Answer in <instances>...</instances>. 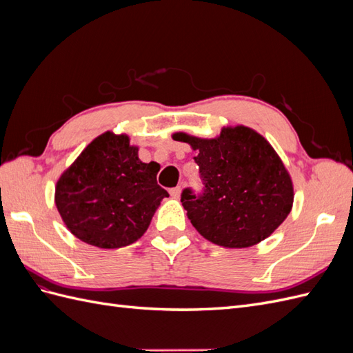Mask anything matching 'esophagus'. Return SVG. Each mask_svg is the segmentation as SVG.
I'll use <instances>...</instances> for the list:
<instances>
[{
  "label": "esophagus",
  "instance_id": "34e87169",
  "mask_svg": "<svg viewBox=\"0 0 353 353\" xmlns=\"http://www.w3.org/2000/svg\"><path fill=\"white\" fill-rule=\"evenodd\" d=\"M169 193H170V196H172V197L178 199V197H179V194H181V187L170 188V190H169Z\"/></svg>",
  "mask_w": 353,
  "mask_h": 353
}]
</instances>
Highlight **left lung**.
<instances>
[{"label":"left lung","instance_id":"8db88e82","mask_svg":"<svg viewBox=\"0 0 353 353\" xmlns=\"http://www.w3.org/2000/svg\"><path fill=\"white\" fill-rule=\"evenodd\" d=\"M174 140L197 150L200 194L184 188L181 201L206 240L243 249L270 237L293 205V183L271 144L248 126L223 128L213 140L184 132Z\"/></svg>","mask_w":353,"mask_h":353}]
</instances>
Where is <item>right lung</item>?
I'll list each match as a JSON object with an SVG mask.
<instances>
[{"label":"right lung","mask_w":353,"mask_h":353,"mask_svg":"<svg viewBox=\"0 0 353 353\" xmlns=\"http://www.w3.org/2000/svg\"><path fill=\"white\" fill-rule=\"evenodd\" d=\"M156 162L143 163L128 135L104 132L61 174L56 206L74 237L100 249L132 244L150 225L168 191Z\"/></svg>","instance_id":"1"}]
</instances>
